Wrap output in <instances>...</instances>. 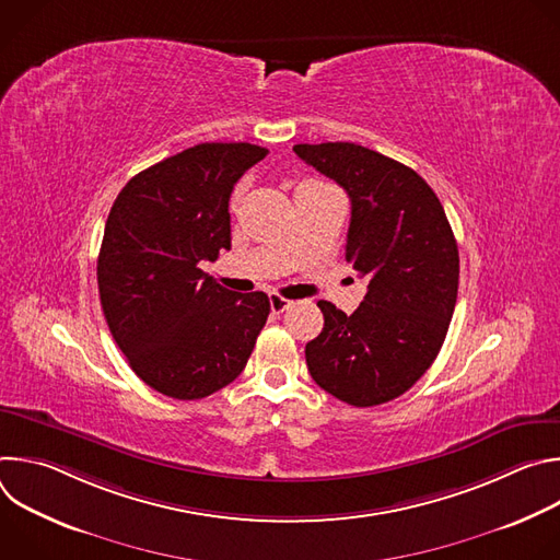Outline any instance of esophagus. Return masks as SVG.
Listing matches in <instances>:
<instances>
[{
	"label": "esophagus",
	"instance_id": "1",
	"mask_svg": "<svg viewBox=\"0 0 560 560\" xmlns=\"http://www.w3.org/2000/svg\"><path fill=\"white\" fill-rule=\"evenodd\" d=\"M290 305H292V301L285 299V296H279V294H272V296H270V310H272V314L285 312Z\"/></svg>",
	"mask_w": 560,
	"mask_h": 560
}]
</instances>
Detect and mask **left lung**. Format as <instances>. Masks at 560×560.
<instances>
[{"label": "left lung", "mask_w": 560, "mask_h": 560, "mask_svg": "<svg viewBox=\"0 0 560 560\" xmlns=\"http://www.w3.org/2000/svg\"><path fill=\"white\" fill-rule=\"evenodd\" d=\"M292 150L348 192L346 259L368 279L352 314L316 303L324 330L305 346L307 370L354 408L387 404L428 372L445 341L458 292L454 232L425 179L394 159L350 141Z\"/></svg>", "instance_id": "left-lung-1"}]
</instances>
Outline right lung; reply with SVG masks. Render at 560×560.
<instances>
[{"label": "right lung", "instance_id": "right-lung-1", "mask_svg": "<svg viewBox=\"0 0 560 560\" xmlns=\"http://www.w3.org/2000/svg\"><path fill=\"white\" fill-rule=\"evenodd\" d=\"M268 154L255 143H199L117 195L97 259L102 310L135 374L179 401L244 372L270 314L264 292H232L201 270L230 250V195Z\"/></svg>", "mask_w": 560, "mask_h": 560}]
</instances>
